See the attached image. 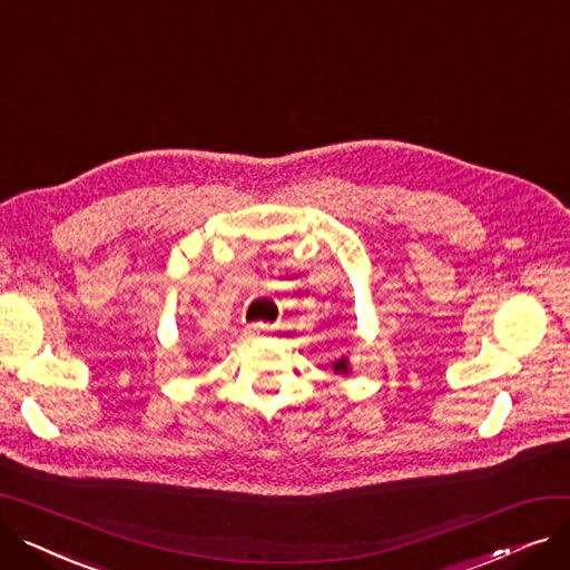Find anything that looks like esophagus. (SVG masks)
Instances as JSON below:
<instances>
[{
	"label": "esophagus",
	"instance_id": "obj_1",
	"mask_svg": "<svg viewBox=\"0 0 570 570\" xmlns=\"http://www.w3.org/2000/svg\"><path fill=\"white\" fill-rule=\"evenodd\" d=\"M269 331H273V325H269V323H249V325L245 327V335H249V337H261V335H267Z\"/></svg>",
	"mask_w": 570,
	"mask_h": 570
}]
</instances>
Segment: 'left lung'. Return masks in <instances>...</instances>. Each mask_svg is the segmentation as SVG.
<instances>
[{"label":"left lung","mask_w":570,"mask_h":570,"mask_svg":"<svg viewBox=\"0 0 570 570\" xmlns=\"http://www.w3.org/2000/svg\"><path fill=\"white\" fill-rule=\"evenodd\" d=\"M335 374H348V357H340L337 363H333Z\"/></svg>","instance_id":"obj_1"}]
</instances>
